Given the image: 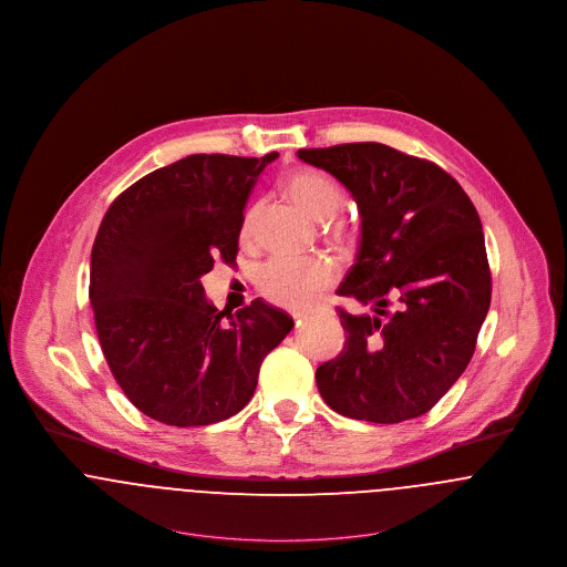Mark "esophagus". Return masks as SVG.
Segmentation results:
<instances>
[{"mask_svg":"<svg viewBox=\"0 0 567 567\" xmlns=\"http://www.w3.org/2000/svg\"><path fill=\"white\" fill-rule=\"evenodd\" d=\"M306 317H308V312H303V310H301V312H293V319H296L298 323H300L301 319H306Z\"/></svg>","mask_w":567,"mask_h":567,"instance_id":"34e87169","label":"esophagus"}]
</instances>
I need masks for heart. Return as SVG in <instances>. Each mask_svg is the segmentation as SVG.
Returning a JSON list of instances; mask_svg holds the SVG:
<instances>
[{
  "instance_id": "obj_1",
  "label": "heart",
  "mask_w": 567,
  "mask_h": 567,
  "mask_svg": "<svg viewBox=\"0 0 567 567\" xmlns=\"http://www.w3.org/2000/svg\"><path fill=\"white\" fill-rule=\"evenodd\" d=\"M285 193L293 200L306 216L312 220H330L340 209L344 193L340 184L328 173L319 168H298L285 179ZM255 214L246 212L241 220V237H248L252 231ZM330 239L340 248H355L358 244V227L353 223H336L330 229ZM336 278V269L323 257H308L300 261H269L261 267L257 276V287L261 296L274 303L287 308H300L312 300L317 293L328 289Z\"/></svg>"
}]
</instances>
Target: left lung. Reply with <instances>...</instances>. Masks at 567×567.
<instances>
[{"label":"left lung","instance_id":"left-lung-1","mask_svg":"<svg viewBox=\"0 0 567 567\" xmlns=\"http://www.w3.org/2000/svg\"><path fill=\"white\" fill-rule=\"evenodd\" d=\"M298 156L332 173L358 203L360 248L336 293L370 308H338L347 342L317 368V388L344 417H420L465 372L491 306L480 216L450 173L383 143Z\"/></svg>","mask_w":567,"mask_h":567}]
</instances>
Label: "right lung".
Segmentation results:
<instances>
[{
	"label": "right lung",
	"mask_w": 567,
	"mask_h": 567,
	"mask_svg": "<svg viewBox=\"0 0 567 567\" xmlns=\"http://www.w3.org/2000/svg\"><path fill=\"white\" fill-rule=\"evenodd\" d=\"M193 154L156 168L111 203L92 248L90 301L122 392L167 426H207L241 411L267 353L293 319L264 300L225 310L200 276L235 264L244 207L267 163Z\"/></svg>",
	"instance_id": "obj_1"
}]
</instances>
